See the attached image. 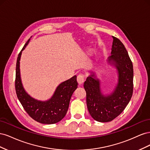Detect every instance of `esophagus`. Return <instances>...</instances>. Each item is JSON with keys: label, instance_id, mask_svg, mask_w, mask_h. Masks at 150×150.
Instances as JSON below:
<instances>
[{"label": "esophagus", "instance_id": "34e87169", "mask_svg": "<svg viewBox=\"0 0 150 150\" xmlns=\"http://www.w3.org/2000/svg\"><path fill=\"white\" fill-rule=\"evenodd\" d=\"M77 81L79 85L83 84L84 82V76L83 74H79L77 78Z\"/></svg>", "mask_w": 150, "mask_h": 150}]
</instances>
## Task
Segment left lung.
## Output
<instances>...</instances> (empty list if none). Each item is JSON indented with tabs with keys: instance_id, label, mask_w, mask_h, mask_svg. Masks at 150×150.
I'll return each instance as SVG.
<instances>
[{
	"instance_id": "8db88e82",
	"label": "left lung",
	"mask_w": 150,
	"mask_h": 150,
	"mask_svg": "<svg viewBox=\"0 0 150 150\" xmlns=\"http://www.w3.org/2000/svg\"><path fill=\"white\" fill-rule=\"evenodd\" d=\"M111 55L108 62L115 66L117 71V83L109 94L101 91L100 80L91 72L84 83L86 103L94 120L105 122L118 116L128 105L133 91V67L125 46L121 40L112 37Z\"/></svg>"
}]
</instances>
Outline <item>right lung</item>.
Masks as SVG:
<instances>
[{"label": "right lung", "mask_w": 150, "mask_h": 150, "mask_svg": "<svg viewBox=\"0 0 150 150\" xmlns=\"http://www.w3.org/2000/svg\"><path fill=\"white\" fill-rule=\"evenodd\" d=\"M30 39L25 44L17 57L15 81L17 96L25 111L33 120L42 124L56 123L64 118L66 115L71 98L78 88L77 76L75 75L61 83L56 89L52 96L47 101H39L31 97L23 87L20 72L22 52L28 46Z\"/></svg>", "instance_id": "right-lung-1"}]
</instances>
